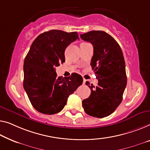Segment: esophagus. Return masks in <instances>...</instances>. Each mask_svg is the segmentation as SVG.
Returning a JSON list of instances; mask_svg holds the SVG:
<instances>
[{"instance_id":"1","label":"esophagus","mask_w":150,"mask_h":150,"mask_svg":"<svg viewBox=\"0 0 150 150\" xmlns=\"http://www.w3.org/2000/svg\"><path fill=\"white\" fill-rule=\"evenodd\" d=\"M86 79H83V84L86 83Z\"/></svg>"}]
</instances>
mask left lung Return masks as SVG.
Listing matches in <instances>:
<instances>
[{
    "label": "left lung",
    "instance_id": "left-lung-1",
    "mask_svg": "<svg viewBox=\"0 0 150 150\" xmlns=\"http://www.w3.org/2000/svg\"><path fill=\"white\" fill-rule=\"evenodd\" d=\"M93 46L91 66L98 80L97 86L87 81L91 94L82 101L88 115L97 118L108 117L117 109L122 100L127 86L125 62L117 42L103 31H91L80 35Z\"/></svg>",
    "mask_w": 150,
    "mask_h": 150
}]
</instances>
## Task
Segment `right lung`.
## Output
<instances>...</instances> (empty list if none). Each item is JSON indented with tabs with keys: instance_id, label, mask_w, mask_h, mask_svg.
Instances as JSON below:
<instances>
[{
	"instance_id": "add662e5",
	"label": "right lung",
	"mask_w": 150,
	"mask_h": 150,
	"mask_svg": "<svg viewBox=\"0 0 150 150\" xmlns=\"http://www.w3.org/2000/svg\"><path fill=\"white\" fill-rule=\"evenodd\" d=\"M79 39L77 32L52 30L39 35L24 60L23 88L35 110L46 115L61 111L67 98L81 86L83 78L73 73L57 77L56 67L65 61L64 50Z\"/></svg>"
}]
</instances>
